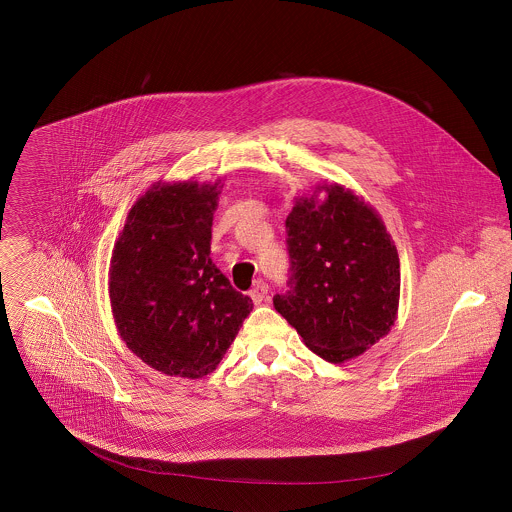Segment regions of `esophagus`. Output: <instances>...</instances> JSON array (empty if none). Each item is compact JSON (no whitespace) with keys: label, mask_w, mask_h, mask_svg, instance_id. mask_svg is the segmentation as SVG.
Listing matches in <instances>:
<instances>
[{"label":"esophagus","mask_w":512,"mask_h":512,"mask_svg":"<svg viewBox=\"0 0 512 512\" xmlns=\"http://www.w3.org/2000/svg\"><path fill=\"white\" fill-rule=\"evenodd\" d=\"M250 297H252V301H254L256 305L264 303V301L268 299V286H266L262 280H258V282L254 284V288L250 290Z\"/></svg>","instance_id":"34e87169"}]
</instances>
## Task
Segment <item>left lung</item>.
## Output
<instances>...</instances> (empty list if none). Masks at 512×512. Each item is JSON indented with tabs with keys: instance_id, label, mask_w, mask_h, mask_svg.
I'll return each mask as SVG.
<instances>
[{
	"instance_id": "obj_1",
	"label": "left lung",
	"mask_w": 512,
	"mask_h": 512,
	"mask_svg": "<svg viewBox=\"0 0 512 512\" xmlns=\"http://www.w3.org/2000/svg\"><path fill=\"white\" fill-rule=\"evenodd\" d=\"M299 199L286 219L288 292L276 311L329 363L363 355L388 335L400 299V260L384 222L341 185Z\"/></svg>"
}]
</instances>
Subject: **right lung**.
Instances as JSON below:
<instances>
[{"label":"right lung","mask_w":512,"mask_h":512,"mask_svg":"<svg viewBox=\"0 0 512 512\" xmlns=\"http://www.w3.org/2000/svg\"><path fill=\"white\" fill-rule=\"evenodd\" d=\"M219 187L155 185L132 207L110 262V301L126 345L183 378L213 372L252 299L209 258Z\"/></svg>","instance_id":"1"}]
</instances>
